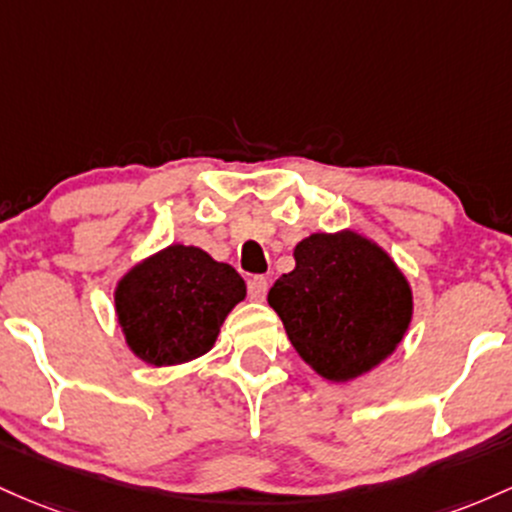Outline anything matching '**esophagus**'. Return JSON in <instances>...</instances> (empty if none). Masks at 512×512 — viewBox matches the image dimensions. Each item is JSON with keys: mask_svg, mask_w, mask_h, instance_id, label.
Segmentation results:
<instances>
[{"mask_svg": "<svg viewBox=\"0 0 512 512\" xmlns=\"http://www.w3.org/2000/svg\"><path fill=\"white\" fill-rule=\"evenodd\" d=\"M268 287H271V280L263 278V275H256V278L249 280V297L254 302H263L268 295Z\"/></svg>", "mask_w": 512, "mask_h": 512, "instance_id": "1", "label": "esophagus"}]
</instances>
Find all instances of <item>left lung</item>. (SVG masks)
Returning a JSON list of instances; mask_svg holds the SVG:
<instances>
[{
	"label": "left lung",
	"mask_w": 512,
	"mask_h": 512,
	"mask_svg": "<svg viewBox=\"0 0 512 512\" xmlns=\"http://www.w3.org/2000/svg\"><path fill=\"white\" fill-rule=\"evenodd\" d=\"M292 256L268 304L304 363L329 382H353L392 358L413 317L394 258L355 229L309 234Z\"/></svg>",
	"instance_id": "1"
}]
</instances>
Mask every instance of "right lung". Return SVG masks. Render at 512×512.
<instances>
[{"label":"right lung","instance_id":"obj_1","mask_svg":"<svg viewBox=\"0 0 512 512\" xmlns=\"http://www.w3.org/2000/svg\"><path fill=\"white\" fill-rule=\"evenodd\" d=\"M244 297L246 283L229 263L186 244L137 261L113 290L125 346L154 367L191 363L212 350Z\"/></svg>","mask_w":512,"mask_h":512}]
</instances>
